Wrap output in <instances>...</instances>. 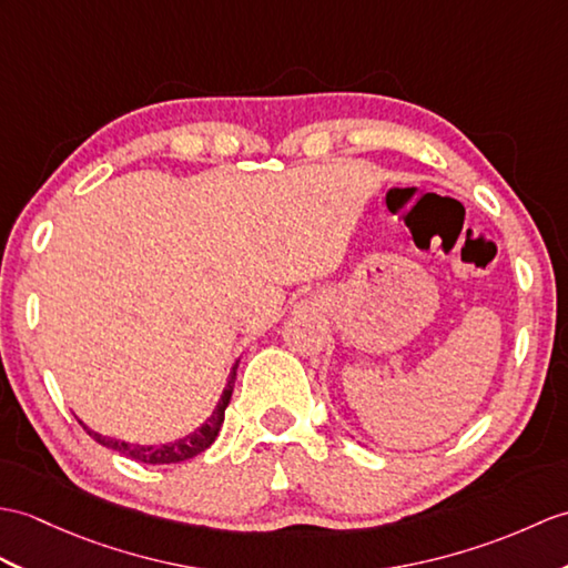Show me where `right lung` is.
<instances>
[{
    "label": "right lung",
    "mask_w": 568,
    "mask_h": 568,
    "mask_svg": "<svg viewBox=\"0 0 568 568\" xmlns=\"http://www.w3.org/2000/svg\"><path fill=\"white\" fill-rule=\"evenodd\" d=\"M236 365H232V371L227 375V385H224L222 394H220V402L213 408V414L205 418V424L201 428H195L193 433L183 435V438L174 440V443H164V445H140V443H125V440H118V438H105V435L91 430L89 426H84L82 420L79 424L84 426V430L94 438L99 445L103 447H111V450L121 453L130 459H135V463H144V465H174V463H183V459H191L195 455L205 453L210 445L215 443L217 433L222 428V420H224V408H227L230 399H232V392H234V379H236Z\"/></svg>",
    "instance_id": "obj_1"
}]
</instances>
